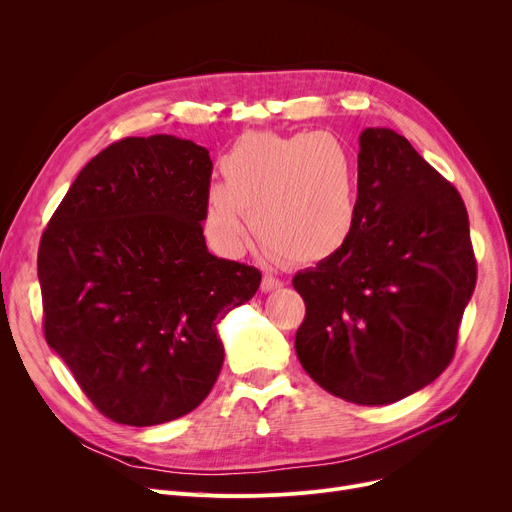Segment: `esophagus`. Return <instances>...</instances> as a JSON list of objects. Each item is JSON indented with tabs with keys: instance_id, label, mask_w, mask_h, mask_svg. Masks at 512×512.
Instances as JSON below:
<instances>
[{
	"instance_id": "34e87169",
	"label": "esophagus",
	"mask_w": 512,
	"mask_h": 512,
	"mask_svg": "<svg viewBox=\"0 0 512 512\" xmlns=\"http://www.w3.org/2000/svg\"><path fill=\"white\" fill-rule=\"evenodd\" d=\"M282 286H284V282H282L280 278L272 276V274H265L263 280H261V290H263V292H272V290H278V288H282Z\"/></svg>"
}]
</instances>
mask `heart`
Masks as SVG:
<instances>
[{
  "instance_id": "1",
  "label": "heart",
  "mask_w": 512,
  "mask_h": 512,
  "mask_svg": "<svg viewBox=\"0 0 512 512\" xmlns=\"http://www.w3.org/2000/svg\"><path fill=\"white\" fill-rule=\"evenodd\" d=\"M205 226L226 255L245 247L247 213L267 249L317 263L340 253L359 220L357 159L338 134L245 132L220 159Z\"/></svg>"
}]
</instances>
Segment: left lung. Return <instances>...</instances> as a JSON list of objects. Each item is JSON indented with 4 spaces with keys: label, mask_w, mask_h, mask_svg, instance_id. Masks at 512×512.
Here are the masks:
<instances>
[{
    "label": "left lung",
    "mask_w": 512,
    "mask_h": 512,
    "mask_svg": "<svg viewBox=\"0 0 512 512\" xmlns=\"http://www.w3.org/2000/svg\"><path fill=\"white\" fill-rule=\"evenodd\" d=\"M359 147L351 240L292 278L307 307L294 348L321 388L378 407L448 367L477 265L459 191L390 128Z\"/></svg>",
    "instance_id": "obj_1"
}]
</instances>
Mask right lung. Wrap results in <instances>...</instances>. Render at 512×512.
Returning a JSON list of instances; mask_svg holds the SVG:
<instances>
[{"label": "right lung", "instance_id": "obj_1", "mask_svg": "<svg viewBox=\"0 0 512 512\" xmlns=\"http://www.w3.org/2000/svg\"><path fill=\"white\" fill-rule=\"evenodd\" d=\"M213 164L193 141L112 143L80 170L41 236L47 344L101 415L147 427L197 409L218 380V324L259 270L207 251Z\"/></svg>", "mask_w": 512, "mask_h": 512}]
</instances>
